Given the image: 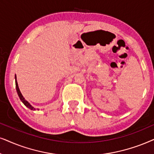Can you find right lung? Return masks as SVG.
Here are the masks:
<instances>
[{
	"mask_svg": "<svg viewBox=\"0 0 154 154\" xmlns=\"http://www.w3.org/2000/svg\"><path fill=\"white\" fill-rule=\"evenodd\" d=\"M15 85H16V89H17V94H18V96H19V97H20V100H21L22 103H23L24 104V105H25V106H26V107H27L28 108H29V109H31V110H36V108H33L32 106H31L30 104L28 102L26 101L25 99H24V98L23 97V96L22 95L21 92H20V89H19V87H18V84H17V79H16V75H15Z\"/></svg>",
	"mask_w": 154,
	"mask_h": 154,
	"instance_id": "right-lung-1",
	"label": "right lung"
}]
</instances>
